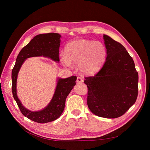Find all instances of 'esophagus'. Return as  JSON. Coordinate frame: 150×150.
I'll list each match as a JSON object with an SVG mask.
<instances>
[{"instance_id": "obj_1", "label": "esophagus", "mask_w": 150, "mask_h": 150, "mask_svg": "<svg viewBox=\"0 0 150 150\" xmlns=\"http://www.w3.org/2000/svg\"><path fill=\"white\" fill-rule=\"evenodd\" d=\"M83 79L80 76H78L77 79H76V83H83Z\"/></svg>"}]
</instances>
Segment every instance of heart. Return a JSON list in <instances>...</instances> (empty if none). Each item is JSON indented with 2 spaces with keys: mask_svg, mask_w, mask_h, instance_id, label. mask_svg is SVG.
<instances>
[{
  "mask_svg": "<svg viewBox=\"0 0 150 150\" xmlns=\"http://www.w3.org/2000/svg\"><path fill=\"white\" fill-rule=\"evenodd\" d=\"M106 56V48L102 42L79 39L66 45L65 53L60 54V59L64 65L69 67H72L74 63H78L81 72L92 75L101 69Z\"/></svg>",
  "mask_w": 150,
  "mask_h": 150,
  "instance_id": "b5f03b06",
  "label": "heart"
}]
</instances>
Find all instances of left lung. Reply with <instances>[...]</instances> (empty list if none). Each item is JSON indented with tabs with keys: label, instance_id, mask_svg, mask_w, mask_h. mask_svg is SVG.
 <instances>
[{
	"label": "left lung",
	"instance_id": "1",
	"mask_svg": "<svg viewBox=\"0 0 150 150\" xmlns=\"http://www.w3.org/2000/svg\"><path fill=\"white\" fill-rule=\"evenodd\" d=\"M107 57L94 76L85 77L88 88L87 103L96 115L118 118L135 103L138 93V73L126 48L103 35Z\"/></svg>",
	"mask_w": 150,
	"mask_h": 150
}]
</instances>
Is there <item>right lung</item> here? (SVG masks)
I'll return each instance as SVG.
<instances>
[{
  "instance_id": "1",
  "label": "right lung",
  "mask_w": 150,
  "mask_h": 150,
  "mask_svg": "<svg viewBox=\"0 0 150 150\" xmlns=\"http://www.w3.org/2000/svg\"><path fill=\"white\" fill-rule=\"evenodd\" d=\"M61 35L50 33L40 34L35 36L30 42L19 52L16 62L12 71V91L13 97L16 101L21 112L27 118L38 122L46 123L57 119L62 114L67 96L76 84V76L65 79H59L55 93L50 102L44 110L31 111L27 110L21 104L17 95V79L20 67L25 60L32 57L44 56L59 62V47Z\"/></svg>"
}]
</instances>
